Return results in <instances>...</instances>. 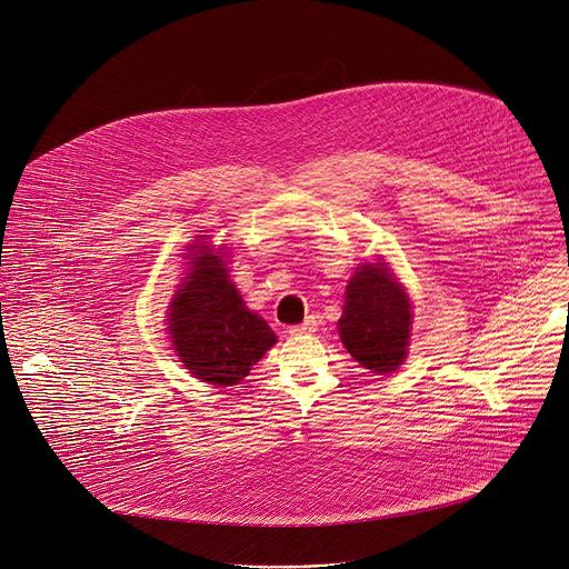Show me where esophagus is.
<instances>
[{"mask_svg": "<svg viewBox=\"0 0 569 569\" xmlns=\"http://www.w3.org/2000/svg\"><path fill=\"white\" fill-rule=\"evenodd\" d=\"M316 329H318V322H316L313 316H309L305 322L289 327V333H291V336H307V333H313Z\"/></svg>", "mask_w": 569, "mask_h": 569, "instance_id": "obj_1", "label": "esophagus"}]
</instances>
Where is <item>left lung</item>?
<instances>
[{
    "label": "left lung",
    "mask_w": 569,
    "mask_h": 569,
    "mask_svg": "<svg viewBox=\"0 0 569 569\" xmlns=\"http://www.w3.org/2000/svg\"><path fill=\"white\" fill-rule=\"evenodd\" d=\"M412 305L388 262H366L348 282L338 333L346 350L375 375L395 372L408 355Z\"/></svg>",
    "instance_id": "1"
}]
</instances>
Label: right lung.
<instances>
[{"mask_svg": "<svg viewBox=\"0 0 569 569\" xmlns=\"http://www.w3.org/2000/svg\"><path fill=\"white\" fill-rule=\"evenodd\" d=\"M190 251V269L168 311L172 350L192 377L217 388L236 386L278 338L267 320L244 305L226 262L208 242L192 244Z\"/></svg>", "mask_w": 569, "mask_h": 569, "instance_id": "add662e5", "label": "right lung"}]
</instances>
